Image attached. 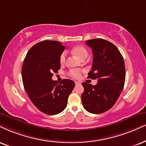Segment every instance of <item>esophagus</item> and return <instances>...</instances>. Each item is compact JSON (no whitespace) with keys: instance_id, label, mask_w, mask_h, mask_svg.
Masks as SVG:
<instances>
[{"instance_id":"esophagus-1","label":"esophagus","mask_w":146,"mask_h":146,"mask_svg":"<svg viewBox=\"0 0 146 146\" xmlns=\"http://www.w3.org/2000/svg\"><path fill=\"white\" fill-rule=\"evenodd\" d=\"M81 84V82L80 81H75V84H76V85H78V84Z\"/></svg>"}]
</instances>
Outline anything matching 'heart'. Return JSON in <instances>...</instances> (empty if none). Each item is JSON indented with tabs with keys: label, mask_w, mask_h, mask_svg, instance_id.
Returning a JSON list of instances; mask_svg holds the SVG:
<instances>
[{
	"label": "heart",
	"mask_w": 146,
	"mask_h": 146,
	"mask_svg": "<svg viewBox=\"0 0 146 146\" xmlns=\"http://www.w3.org/2000/svg\"><path fill=\"white\" fill-rule=\"evenodd\" d=\"M72 52L75 56H76L78 58L80 59H85L88 56V51L84 46H76L72 48ZM66 59V54L65 52L62 53L61 55L60 58H59V61H60L61 64H64L65 61ZM70 74L72 78L78 79L81 76V72L79 70H72L70 72Z\"/></svg>",
	"instance_id": "obj_1"
}]
</instances>
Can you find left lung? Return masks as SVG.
<instances>
[{"label":"left lung","instance_id":"left-lung-1","mask_svg":"<svg viewBox=\"0 0 146 146\" xmlns=\"http://www.w3.org/2000/svg\"><path fill=\"white\" fill-rule=\"evenodd\" d=\"M86 44L91 48L93 55L88 78L98 79V84L82 82V105L90 113L102 114L114 105L123 91L125 62L119 50L109 41L95 38L86 40Z\"/></svg>","mask_w":146,"mask_h":146}]
</instances>
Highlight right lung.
<instances>
[{
  "mask_svg": "<svg viewBox=\"0 0 146 146\" xmlns=\"http://www.w3.org/2000/svg\"><path fill=\"white\" fill-rule=\"evenodd\" d=\"M65 46L55 40L36 44L27 53L21 68L25 91L36 107L48 115L62 112L75 86L73 80L64 79L60 84L52 80L60 69L61 55Z\"/></svg>",
  "mask_w": 146,
  "mask_h": 146,
  "instance_id": "right-lung-1",
  "label": "right lung"
}]
</instances>
